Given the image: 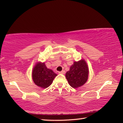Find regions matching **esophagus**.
<instances>
[{
    "label": "esophagus",
    "mask_w": 123,
    "mask_h": 123,
    "mask_svg": "<svg viewBox=\"0 0 123 123\" xmlns=\"http://www.w3.org/2000/svg\"><path fill=\"white\" fill-rule=\"evenodd\" d=\"M65 73H66V72L64 71V70H62L61 72H59V74H65Z\"/></svg>",
    "instance_id": "obj_1"
}]
</instances>
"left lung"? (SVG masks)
Listing matches in <instances>:
<instances>
[{
    "label": "left lung",
    "instance_id": "8db88e82",
    "mask_svg": "<svg viewBox=\"0 0 123 123\" xmlns=\"http://www.w3.org/2000/svg\"><path fill=\"white\" fill-rule=\"evenodd\" d=\"M88 68L85 60L74 62L70 70L66 74V78L70 86L78 88L84 85L88 80Z\"/></svg>",
    "mask_w": 123,
    "mask_h": 123
}]
</instances>
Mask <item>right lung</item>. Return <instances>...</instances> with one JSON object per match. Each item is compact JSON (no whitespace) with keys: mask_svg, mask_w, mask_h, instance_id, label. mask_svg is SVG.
Segmentation results:
<instances>
[{"mask_svg":"<svg viewBox=\"0 0 123 123\" xmlns=\"http://www.w3.org/2000/svg\"><path fill=\"white\" fill-rule=\"evenodd\" d=\"M57 76L53 70L47 68L44 63H38L32 70V80L37 86L41 88L48 87Z\"/></svg>","mask_w":123,"mask_h":123,"instance_id":"right-lung-1","label":"right lung"}]
</instances>
